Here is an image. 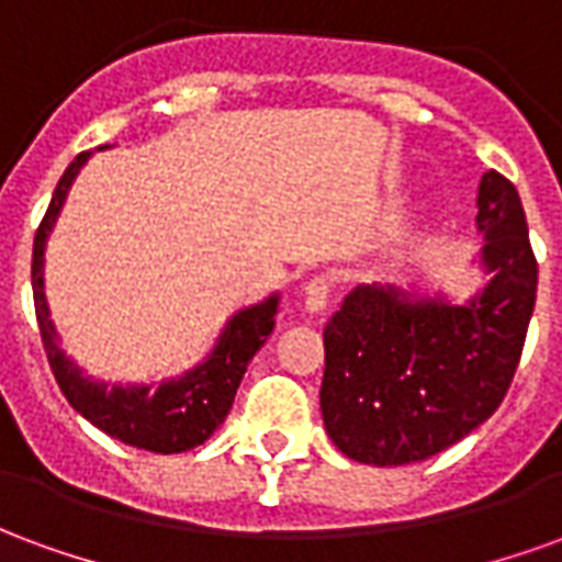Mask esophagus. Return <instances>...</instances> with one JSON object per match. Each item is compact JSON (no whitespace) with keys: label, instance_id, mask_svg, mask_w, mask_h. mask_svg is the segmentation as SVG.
I'll list each match as a JSON object with an SVG mask.
<instances>
[{"label":"esophagus","instance_id":"1","mask_svg":"<svg viewBox=\"0 0 562 562\" xmlns=\"http://www.w3.org/2000/svg\"><path fill=\"white\" fill-rule=\"evenodd\" d=\"M330 289H334V282H330V277H325V273H318V277H313V280L306 282L304 292H301L304 294L306 310H310V313H322L330 301Z\"/></svg>","mask_w":562,"mask_h":562}]
</instances>
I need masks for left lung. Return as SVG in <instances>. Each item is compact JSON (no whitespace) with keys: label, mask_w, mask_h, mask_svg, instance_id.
Masks as SVG:
<instances>
[{"label":"left lung","mask_w":562,"mask_h":562,"mask_svg":"<svg viewBox=\"0 0 562 562\" xmlns=\"http://www.w3.org/2000/svg\"><path fill=\"white\" fill-rule=\"evenodd\" d=\"M482 261L494 277L467 304L361 285L325 325L322 418L346 458L401 467L446 451L496 413L518 370L539 265L518 189L479 186Z\"/></svg>","instance_id":"obj_1"}]
</instances>
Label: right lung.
I'll use <instances>...</instances> for the list:
<instances>
[{"label":"right lung","instance_id":"1","mask_svg":"<svg viewBox=\"0 0 562 562\" xmlns=\"http://www.w3.org/2000/svg\"><path fill=\"white\" fill-rule=\"evenodd\" d=\"M87 159H90V153H80L59 177L50 207L44 213L42 225L35 232V244H32V297H35V318H38V330H42L44 352H47L56 385L66 394V401L99 430L126 446L156 451V454L189 451L210 439L213 430L225 422L246 367L273 330L277 294L268 297L265 304L240 310L228 322V328L220 337V346L213 349L204 364L189 370L186 376L161 382L156 391L123 389V385L108 389L104 382H92L83 376L63 355L59 342H56L54 322L47 318L50 310L44 301V244H47V234L54 228L59 207L66 201L68 186L78 177Z\"/></svg>","mask_w":562,"mask_h":562}]
</instances>
